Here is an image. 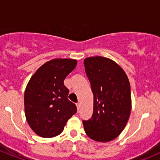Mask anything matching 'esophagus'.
Listing matches in <instances>:
<instances>
[{
    "mask_svg": "<svg viewBox=\"0 0 160 160\" xmlns=\"http://www.w3.org/2000/svg\"><path fill=\"white\" fill-rule=\"evenodd\" d=\"M77 111H80V103H79V102H78V103H77Z\"/></svg>",
    "mask_w": 160,
    "mask_h": 160,
    "instance_id": "obj_1",
    "label": "esophagus"
}]
</instances>
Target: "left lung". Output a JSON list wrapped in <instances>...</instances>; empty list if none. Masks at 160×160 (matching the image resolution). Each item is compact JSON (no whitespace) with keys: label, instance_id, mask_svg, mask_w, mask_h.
Masks as SVG:
<instances>
[{"label":"left lung","instance_id":"8db88e82","mask_svg":"<svg viewBox=\"0 0 160 160\" xmlns=\"http://www.w3.org/2000/svg\"><path fill=\"white\" fill-rule=\"evenodd\" d=\"M94 95L93 114L83 121L84 131L98 142L113 141L125 129L130 115V84L126 73L113 60L101 56L83 61Z\"/></svg>","mask_w":160,"mask_h":160}]
</instances>
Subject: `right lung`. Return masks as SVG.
<instances>
[{"label":"right lung","mask_w":160,"mask_h":160,"mask_svg":"<svg viewBox=\"0 0 160 160\" xmlns=\"http://www.w3.org/2000/svg\"><path fill=\"white\" fill-rule=\"evenodd\" d=\"M77 60L56 58L43 64L31 77L24 92L27 122L38 136L53 137L62 133L77 107L68 99L64 85L67 76L76 68Z\"/></svg>","instance_id":"1"}]
</instances>
